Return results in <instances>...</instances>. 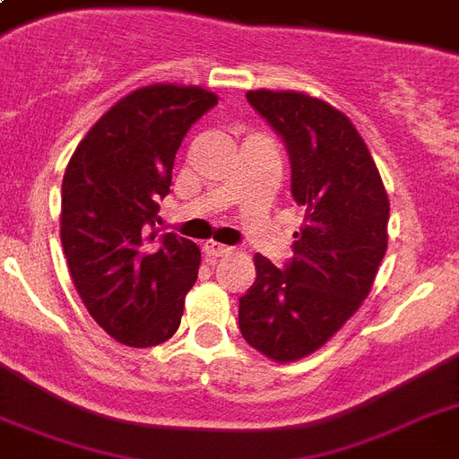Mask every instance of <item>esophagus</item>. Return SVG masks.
<instances>
[{"mask_svg":"<svg viewBox=\"0 0 459 459\" xmlns=\"http://www.w3.org/2000/svg\"><path fill=\"white\" fill-rule=\"evenodd\" d=\"M230 250H233V247L216 243V240H207V243H204V247H202V252H204L207 262H216L219 257H226V255H230Z\"/></svg>","mask_w":459,"mask_h":459,"instance_id":"1","label":"esophagus"}]
</instances>
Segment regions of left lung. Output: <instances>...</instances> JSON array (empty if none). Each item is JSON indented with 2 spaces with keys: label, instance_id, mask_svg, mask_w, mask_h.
<instances>
[{
  "label": "left lung",
  "instance_id": "8db88e82",
  "mask_svg": "<svg viewBox=\"0 0 459 459\" xmlns=\"http://www.w3.org/2000/svg\"><path fill=\"white\" fill-rule=\"evenodd\" d=\"M247 102L286 143L290 193L305 207L283 269L255 255L257 279L238 324L273 362L319 350L359 309L388 247V195L362 135L324 100L295 90H250Z\"/></svg>",
  "mask_w": 459,
  "mask_h": 459
}]
</instances>
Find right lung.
Wrapping results in <instances>:
<instances>
[{
    "label": "right lung",
    "mask_w": 459,
    "mask_h": 459,
    "mask_svg": "<svg viewBox=\"0 0 459 459\" xmlns=\"http://www.w3.org/2000/svg\"><path fill=\"white\" fill-rule=\"evenodd\" d=\"M219 97L197 85H147L118 100L78 143L61 183V245L74 286L100 326L152 348L180 326L200 247L157 238L159 200L190 126Z\"/></svg>",
    "instance_id": "1"
}]
</instances>
